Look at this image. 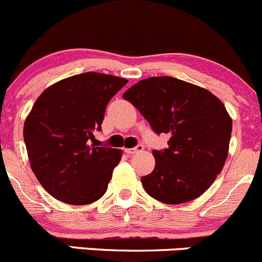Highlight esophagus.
<instances>
[{"mask_svg": "<svg viewBox=\"0 0 262 262\" xmlns=\"http://www.w3.org/2000/svg\"><path fill=\"white\" fill-rule=\"evenodd\" d=\"M144 149V145H141V144H139L138 146H135V148H128V149H124V153L127 154V156H133V154L135 153H139V151H141Z\"/></svg>", "mask_w": 262, "mask_h": 262, "instance_id": "1", "label": "esophagus"}]
</instances>
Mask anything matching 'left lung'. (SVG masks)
I'll list each match as a JSON object with an SVG mask.
<instances>
[{"label": "left lung", "mask_w": 262, "mask_h": 262, "mask_svg": "<svg viewBox=\"0 0 262 262\" xmlns=\"http://www.w3.org/2000/svg\"><path fill=\"white\" fill-rule=\"evenodd\" d=\"M168 148L153 150L156 167L141 178L146 193L167 204L198 198L221 172L229 151L231 118L212 92L173 77L141 79L124 92Z\"/></svg>", "instance_id": "8db88e82"}]
</instances>
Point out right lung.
<instances>
[{"instance_id":"obj_1","label":"right lung","mask_w":262,"mask_h":262,"mask_svg":"<svg viewBox=\"0 0 262 262\" xmlns=\"http://www.w3.org/2000/svg\"><path fill=\"white\" fill-rule=\"evenodd\" d=\"M127 83L111 74H77L47 87L24 122L32 171L45 190L68 204H90L105 194L121 149L90 145L109 100Z\"/></svg>"}]
</instances>
